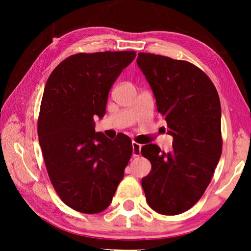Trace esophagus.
Segmentation results:
<instances>
[{
  "instance_id": "34e87169",
  "label": "esophagus",
  "mask_w": 251,
  "mask_h": 251,
  "mask_svg": "<svg viewBox=\"0 0 251 251\" xmlns=\"http://www.w3.org/2000/svg\"><path fill=\"white\" fill-rule=\"evenodd\" d=\"M131 145H133V156L137 157V156L141 155V150H142L141 144L133 142V143H131Z\"/></svg>"
}]
</instances>
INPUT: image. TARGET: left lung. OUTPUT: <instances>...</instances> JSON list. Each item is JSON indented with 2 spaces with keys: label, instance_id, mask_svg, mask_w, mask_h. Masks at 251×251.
I'll return each mask as SVG.
<instances>
[{
  "label": "left lung",
  "instance_id": "8db88e82",
  "mask_svg": "<svg viewBox=\"0 0 251 251\" xmlns=\"http://www.w3.org/2000/svg\"><path fill=\"white\" fill-rule=\"evenodd\" d=\"M137 65L174 137L169 152L155 144L142 147V155L151 164L142 186L151 209L178 215L201 198L222 156L219 96L210 78L187 61L139 53Z\"/></svg>",
  "mask_w": 251,
  "mask_h": 251
}]
</instances>
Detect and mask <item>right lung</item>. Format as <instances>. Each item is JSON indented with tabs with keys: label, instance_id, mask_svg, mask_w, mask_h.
<instances>
[{
	"label": "right lung",
	"instance_id": "1",
	"mask_svg": "<svg viewBox=\"0 0 251 251\" xmlns=\"http://www.w3.org/2000/svg\"><path fill=\"white\" fill-rule=\"evenodd\" d=\"M135 50L78 53L55 67L42 97L37 134L50 182L62 201L83 214L112 202L133 154L128 136L96 133L108 93Z\"/></svg>",
	"mask_w": 251,
	"mask_h": 251
}]
</instances>
